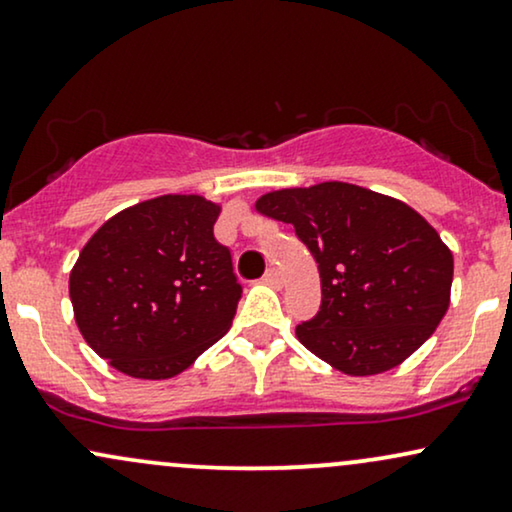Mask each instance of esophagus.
<instances>
[{
    "label": "esophagus",
    "instance_id": "obj_1",
    "mask_svg": "<svg viewBox=\"0 0 512 512\" xmlns=\"http://www.w3.org/2000/svg\"><path fill=\"white\" fill-rule=\"evenodd\" d=\"M263 282L270 287H280L282 285V277H280V270L277 268H268L266 275H263Z\"/></svg>",
    "mask_w": 512,
    "mask_h": 512
}]
</instances>
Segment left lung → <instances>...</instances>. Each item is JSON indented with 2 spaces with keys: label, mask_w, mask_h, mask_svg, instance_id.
Returning a JSON list of instances; mask_svg holds the SVG:
<instances>
[{
  "label": "left lung",
  "mask_w": 512,
  "mask_h": 512,
  "mask_svg": "<svg viewBox=\"0 0 512 512\" xmlns=\"http://www.w3.org/2000/svg\"><path fill=\"white\" fill-rule=\"evenodd\" d=\"M263 216L292 223L318 263L320 301L296 337L353 377L377 375L420 349L449 308L453 256L413 208L384 194L323 182L256 201Z\"/></svg>",
  "instance_id": "8db88e82"
}]
</instances>
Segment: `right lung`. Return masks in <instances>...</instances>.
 I'll return each mask as SVG.
<instances>
[{
	"label": "right lung",
	"mask_w": 512,
	"mask_h": 512,
	"mask_svg": "<svg viewBox=\"0 0 512 512\" xmlns=\"http://www.w3.org/2000/svg\"><path fill=\"white\" fill-rule=\"evenodd\" d=\"M218 213L197 194H166L116 213L80 251L75 323L116 370L166 380L230 330L242 285L213 235Z\"/></svg>",
	"instance_id": "right-lung-1"
}]
</instances>
